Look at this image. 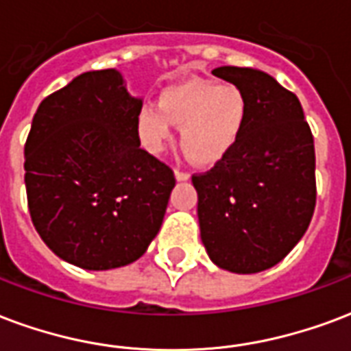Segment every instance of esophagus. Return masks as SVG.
Listing matches in <instances>:
<instances>
[{"mask_svg":"<svg viewBox=\"0 0 351 351\" xmlns=\"http://www.w3.org/2000/svg\"><path fill=\"white\" fill-rule=\"evenodd\" d=\"M175 178L178 182H186V180H189V175L184 171H175Z\"/></svg>","mask_w":351,"mask_h":351,"instance_id":"1","label":"esophagus"}]
</instances>
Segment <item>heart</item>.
<instances>
[{"instance_id": "1", "label": "heart", "mask_w": 351, "mask_h": 351, "mask_svg": "<svg viewBox=\"0 0 351 351\" xmlns=\"http://www.w3.org/2000/svg\"><path fill=\"white\" fill-rule=\"evenodd\" d=\"M247 117V100L240 89L188 80L167 87L158 104H143L136 134L143 149L160 156L175 141V128H182L186 154L201 167H214L236 149Z\"/></svg>"}]
</instances>
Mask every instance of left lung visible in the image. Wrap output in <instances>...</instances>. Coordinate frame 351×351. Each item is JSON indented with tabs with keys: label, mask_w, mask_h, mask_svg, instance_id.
Instances as JSON below:
<instances>
[{
	"label": "left lung",
	"mask_w": 351,
	"mask_h": 351,
	"mask_svg": "<svg viewBox=\"0 0 351 351\" xmlns=\"http://www.w3.org/2000/svg\"><path fill=\"white\" fill-rule=\"evenodd\" d=\"M212 74L241 90L249 117L236 149L191 178L201 240L217 268L258 274L279 264L313 219V134L298 96L266 72L219 66Z\"/></svg>",
	"instance_id": "1"
}]
</instances>
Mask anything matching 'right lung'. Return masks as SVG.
Returning <instances> with one entry per match:
<instances>
[{
	"instance_id": "right-lung-1",
	"label": "right lung",
	"mask_w": 351,
	"mask_h": 351,
	"mask_svg": "<svg viewBox=\"0 0 351 351\" xmlns=\"http://www.w3.org/2000/svg\"><path fill=\"white\" fill-rule=\"evenodd\" d=\"M141 106L119 70H93L46 96L33 117L23 149L31 219L77 268L128 266L162 227L175 175L139 149Z\"/></svg>"
}]
</instances>
